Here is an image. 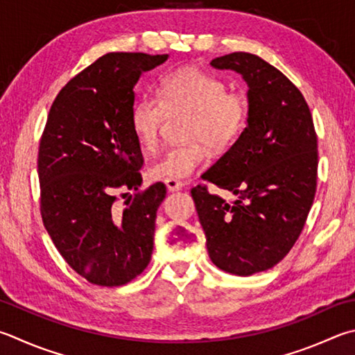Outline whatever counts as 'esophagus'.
<instances>
[{
    "label": "esophagus",
    "instance_id": "34e87169",
    "mask_svg": "<svg viewBox=\"0 0 355 355\" xmlns=\"http://www.w3.org/2000/svg\"><path fill=\"white\" fill-rule=\"evenodd\" d=\"M164 183L169 191H180L183 188V182H180V180L175 178H166Z\"/></svg>",
    "mask_w": 355,
    "mask_h": 355
}]
</instances>
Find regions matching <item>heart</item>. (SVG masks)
<instances>
[{"label": "heart", "mask_w": 355, "mask_h": 355, "mask_svg": "<svg viewBox=\"0 0 355 355\" xmlns=\"http://www.w3.org/2000/svg\"><path fill=\"white\" fill-rule=\"evenodd\" d=\"M166 112H188L192 118L186 137L191 143L169 147L155 164V178L191 177L209 157V148L228 149L241 137L248 121V102L241 93L227 92V83L197 68L186 67L166 74L158 83V98L141 94L130 110V127L146 149L158 144Z\"/></svg>", "instance_id": "heart-1"}]
</instances>
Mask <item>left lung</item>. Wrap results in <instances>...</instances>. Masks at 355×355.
I'll list each match as a JSON object with an SVG mask.
<instances>
[{
  "instance_id": "left-lung-1",
  "label": "left lung",
  "mask_w": 355,
  "mask_h": 355,
  "mask_svg": "<svg viewBox=\"0 0 355 355\" xmlns=\"http://www.w3.org/2000/svg\"><path fill=\"white\" fill-rule=\"evenodd\" d=\"M248 83V125L202 178L237 196L234 203L208 186L191 189L211 261L250 276L272 268L304 228L317 192L318 144L304 96L279 69L250 53L211 60Z\"/></svg>"
}]
</instances>
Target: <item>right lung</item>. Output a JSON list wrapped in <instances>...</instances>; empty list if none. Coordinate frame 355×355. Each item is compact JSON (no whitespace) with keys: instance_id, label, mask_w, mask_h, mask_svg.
Here are the masks:
<instances>
[{"instance_id":"1","label":"right lung","mask_w":355,"mask_h":355,"mask_svg":"<svg viewBox=\"0 0 355 355\" xmlns=\"http://www.w3.org/2000/svg\"><path fill=\"white\" fill-rule=\"evenodd\" d=\"M166 59L102 55L60 89L42 133L37 167L43 225L68 266L96 286H124L150 262L166 186L139 189L144 158L130 110L141 73ZM124 189H135L134 197L119 205Z\"/></svg>"}]
</instances>
